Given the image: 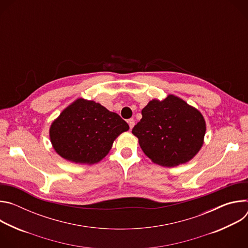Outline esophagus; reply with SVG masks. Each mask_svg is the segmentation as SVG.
Returning <instances> with one entry per match:
<instances>
[{"mask_svg":"<svg viewBox=\"0 0 248 248\" xmlns=\"http://www.w3.org/2000/svg\"><path fill=\"white\" fill-rule=\"evenodd\" d=\"M127 123H128V124H129V128L131 129L133 126H134V124H135V121L133 120V119H129L128 121H127Z\"/></svg>","mask_w":248,"mask_h":248,"instance_id":"obj_1","label":"esophagus"}]
</instances>
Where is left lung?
<instances>
[{"label":"left lung","instance_id":"obj_1","mask_svg":"<svg viewBox=\"0 0 248 248\" xmlns=\"http://www.w3.org/2000/svg\"><path fill=\"white\" fill-rule=\"evenodd\" d=\"M142 119L132 133L144 154L155 164L174 167L190 161L204 143L202 114L172 94L153 99L141 111Z\"/></svg>","mask_w":248,"mask_h":248}]
</instances>
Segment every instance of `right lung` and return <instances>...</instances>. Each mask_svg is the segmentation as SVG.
<instances>
[{
  "instance_id": "1",
  "label": "right lung",
  "mask_w": 248,
  "mask_h": 248,
  "mask_svg": "<svg viewBox=\"0 0 248 248\" xmlns=\"http://www.w3.org/2000/svg\"><path fill=\"white\" fill-rule=\"evenodd\" d=\"M128 129L118 114L99 103L78 98L52 123L49 134L53 148L62 158L92 165L107 156L115 139Z\"/></svg>"
}]
</instances>
